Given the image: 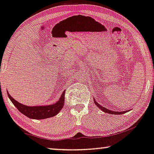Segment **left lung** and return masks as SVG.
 I'll list each match as a JSON object with an SVG mask.
<instances>
[{"instance_id":"1","label":"left lung","mask_w":154,"mask_h":154,"mask_svg":"<svg viewBox=\"0 0 154 154\" xmlns=\"http://www.w3.org/2000/svg\"><path fill=\"white\" fill-rule=\"evenodd\" d=\"M94 102H95L96 106H98V108H100V109L102 110V111H104V113H109V114H113V115H120V114H124V113H127V112H128V111L117 112V111H111V110L107 109L106 108L103 107V106H101V105H100V104H98V103L96 102L95 99H94Z\"/></svg>"}]
</instances>
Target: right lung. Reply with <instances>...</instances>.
Masks as SVG:
<instances>
[{"label":"right lung","instance_id":"obj_1","mask_svg":"<svg viewBox=\"0 0 154 154\" xmlns=\"http://www.w3.org/2000/svg\"><path fill=\"white\" fill-rule=\"evenodd\" d=\"M8 95L11 102L20 113L28 117L29 118L36 119V120H43V119L51 118L56 116L63 108L64 100H65V91H63L62 95L59 100L53 104L48 105V106H28L16 101L9 94L8 92Z\"/></svg>","mask_w":154,"mask_h":154}]
</instances>
